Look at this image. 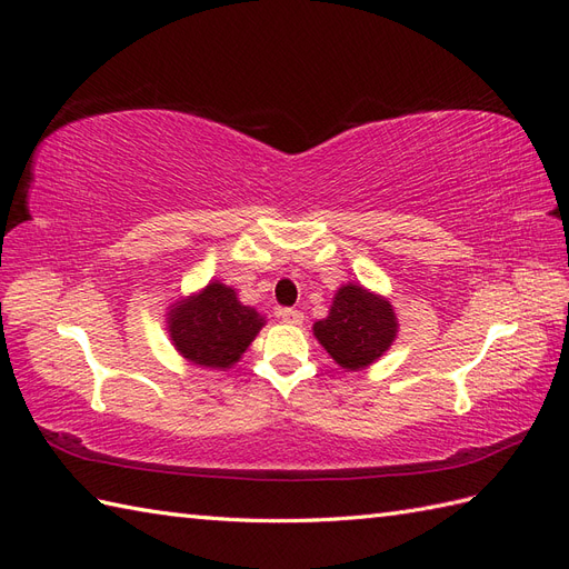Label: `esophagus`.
<instances>
[{
    "instance_id": "esophagus-1",
    "label": "esophagus",
    "mask_w": 569,
    "mask_h": 569,
    "mask_svg": "<svg viewBox=\"0 0 569 569\" xmlns=\"http://www.w3.org/2000/svg\"><path fill=\"white\" fill-rule=\"evenodd\" d=\"M278 318L287 325H301V320H303V316L299 311H295V308H280Z\"/></svg>"
}]
</instances>
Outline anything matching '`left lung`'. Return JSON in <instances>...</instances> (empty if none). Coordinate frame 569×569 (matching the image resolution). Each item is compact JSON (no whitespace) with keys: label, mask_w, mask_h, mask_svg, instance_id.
Wrapping results in <instances>:
<instances>
[{"label":"left lung","mask_w":569,"mask_h":569,"mask_svg":"<svg viewBox=\"0 0 569 569\" xmlns=\"http://www.w3.org/2000/svg\"><path fill=\"white\" fill-rule=\"evenodd\" d=\"M313 332L341 368L360 370L391 347L396 316L382 297L360 284H347L337 291L330 316L313 325Z\"/></svg>","instance_id":"1"}]
</instances>
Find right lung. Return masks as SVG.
I'll return each instance as SVG.
<instances>
[{"label": "right lung", "instance_id": "right-lung-1", "mask_svg": "<svg viewBox=\"0 0 569 569\" xmlns=\"http://www.w3.org/2000/svg\"><path fill=\"white\" fill-rule=\"evenodd\" d=\"M168 316L176 349L203 368L237 363L266 325L256 308L239 303L234 289L220 282H211L201 295L176 303Z\"/></svg>", "mask_w": 569, "mask_h": 569}]
</instances>
